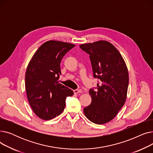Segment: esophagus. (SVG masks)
Returning <instances> with one entry per match:
<instances>
[{
  "label": "esophagus",
  "mask_w": 153,
  "mask_h": 153,
  "mask_svg": "<svg viewBox=\"0 0 153 153\" xmlns=\"http://www.w3.org/2000/svg\"><path fill=\"white\" fill-rule=\"evenodd\" d=\"M74 93L75 94H77L79 93H82V91L81 90H79V89H75V90H74Z\"/></svg>",
  "instance_id": "34e87169"
}]
</instances>
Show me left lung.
Masks as SVG:
<instances>
[{"label":"left lung","mask_w":153,"mask_h":153,"mask_svg":"<svg viewBox=\"0 0 153 153\" xmlns=\"http://www.w3.org/2000/svg\"><path fill=\"white\" fill-rule=\"evenodd\" d=\"M89 54L97 87L89 89L92 102L84 108V114L96 124L113 119L126 99L129 77L126 64L117 48L106 41L80 45Z\"/></svg>","instance_id":"1"}]
</instances>
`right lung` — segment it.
I'll return each mask as SVG.
<instances>
[{"mask_svg":"<svg viewBox=\"0 0 153 153\" xmlns=\"http://www.w3.org/2000/svg\"><path fill=\"white\" fill-rule=\"evenodd\" d=\"M75 46L51 40L40 46L30 60L25 74L27 98L34 113L40 118L51 120L61 114L66 99L74 92L58 83L61 74V61Z\"/></svg>","mask_w":153,"mask_h":153,"instance_id":"add662e5","label":"right lung"}]
</instances>
